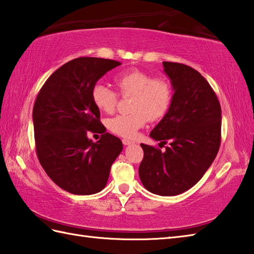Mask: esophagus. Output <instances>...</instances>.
Segmentation results:
<instances>
[{"instance_id":"34e87169","label":"esophagus","mask_w":254,"mask_h":254,"mask_svg":"<svg viewBox=\"0 0 254 254\" xmlns=\"http://www.w3.org/2000/svg\"><path fill=\"white\" fill-rule=\"evenodd\" d=\"M122 143H123V145H130V144H133V141H131V139H128V138H123Z\"/></svg>"}]
</instances>
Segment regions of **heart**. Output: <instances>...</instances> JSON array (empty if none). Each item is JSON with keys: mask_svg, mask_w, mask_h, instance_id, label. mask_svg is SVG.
I'll list each match as a JSON object with an SVG mask.
<instances>
[{"mask_svg": "<svg viewBox=\"0 0 254 254\" xmlns=\"http://www.w3.org/2000/svg\"><path fill=\"white\" fill-rule=\"evenodd\" d=\"M115 84L121 96H131V111L117 115L107 122L108 128L119 136L134 137L147 120L157 121L169 110L174 91L168 79L131 69L118 74ZM91 99L100 111L110 113L117 106L118 93L106 85L96 84L91 89Z\"/></svg>", "mask_w": 254, "mask_h": 254, "instance_id": "b5f03b06", "label": "heart"}]
</instances>
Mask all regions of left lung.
<instances>
[{
  "mask_svg": "<svg viewBox=\"0 0 254 254\" xmlns=\"http://www.w3.org/2000/svg\"><path fill=\"white\" fill-rule=\"evenodd\" d=\"M175 94L168 112L149 136L165 152L141 144L144 150L138 175L152 193L171 196L199 181L218 153L222 141V108L214 89L196 69L182 63L164 62Z\"/></svg>",
  "mask_w": 254,
  "mask_h": 254,
  "instance_id": "obj_1",
  "label": "left lung"
}]
</instances>
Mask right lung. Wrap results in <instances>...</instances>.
<instances>
[{
  "label": "right lung",
  "mask_w": 254,
  "mask_h": 254,
  "mask_svg": "<svg viewBox=\"0 0 254 254\" xmlns=\"http://www.w3.org/2000/svg\"><path fill=\"white\" fill-rule=\"evenodd\" d=\"M120 64L101 58L74 59L52 73L36 98L32 119L37 157L50 179L72 194L101 191L123 148L121 139L110 133H102L96 143L87 137L88 132L104 128L91 89Z\"/></svg>",
  "instance_id": "obj_1"
}]
</instances>
